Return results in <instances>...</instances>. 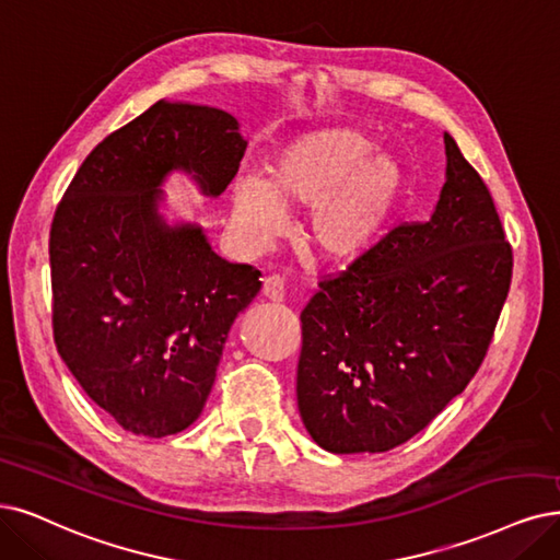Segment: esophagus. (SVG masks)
<instances>
[{"label": "esophagus", "instance_id": "obj_1", "mask_svg": "<svg viewBox=\"0 0 560 560\" xmlns=\"http://www.w3.org/2000/svg\"><path fill=\"white\" fill-rule=\"evenodd\" d=\"M262 295H265L267 300H272V302H281L283 295H285L283 279L277 277V275L265 277V281H262Z\"/></svg>", "mask_w": 560, "mask_h": 560}]
</instances>
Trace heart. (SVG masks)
<instances>
[{
	"mask_svg": "<svg viewBox=\"0 0 560 560\" xmlns=\"http://www.w3.org/2000/svg\"><path fill=\"white\" fill-rule=\"evenodd\" d=\"M406 165L378 152L355 127H318L283 140L269 156L267 177L240 175L233 221L254 244L288 228V210H308L306 242L335 267L364 260L395 228L408 198Z\"/></svg>",
	"mask_w": 560,
	"mask_h": 560,
	"instance_id": "1",
	"label": "heart"
}]
</instances>
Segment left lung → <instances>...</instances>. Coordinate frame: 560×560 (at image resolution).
Listing matches in <instances>:
<instances>
[{
  "mask_svg": "<svg viewBox=\"0 0 560 560\" xmlns=\"http://www.w3.org/2000/svg\"><path fill=\"white\" fill-rule=\"evenodd\" d=\"M445 140L429 221L320 281L302 320L298 408L323 450L387 452L422 431L480 369L512 279V248L482 177Z\"/></svg>",
  "mask_w": 560,
  "mask_h": 560,
  "instance_id": "obj_1",
  "label": "left lung"
}]
</instances>
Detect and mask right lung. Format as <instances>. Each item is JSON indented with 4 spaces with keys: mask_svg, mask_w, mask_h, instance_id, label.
Segmentation results:
<instances>
[{
    "mask_svg": "<svg viewBox=\"0 0 560 560\" xmlns=\"http://www.w3.org/2000/svg\"><path fill=\"white\" fill-rule=\"evenodd\" d=\"M244 150L231 113L161 98L96 144L55 212L57 353L136 436L198 420L228 332L262 285L256 267L217 256L200 223L163 214L173 173L219 198Z\"/></svg>",
    "mask_w": 560,
    "mask_h": 560,
    "instance_id": "add662e5",
    "label": "right lung"
}]
</instances>
